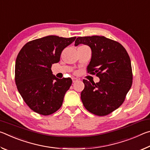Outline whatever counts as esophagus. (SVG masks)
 <instances>
[{
    "label": "esophagus",
    "instance_id": "obj_1",
    "mask_svg": "<svg viewBox=\"0 0 150 150\" xmlns=\"http://www.w3.org/2000/svg\"><path fill=\"white\" fill-rule=\"evenodd\" d=\"M72 81H73V83H75V82H77V81H78V79L75 78V77H73L72 78Z\"/></svg>",
    "mask_w": 150,
    "mask_h": 150
}]
</instances>
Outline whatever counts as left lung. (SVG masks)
I'll return each instance as SVG.
<instances>
[{"mask_svg":"<svg viewBox=\"0 0 150 150\" xmlns=\"http://www.w3.org/2000/svg\"><path fill=\"white\" fill-rule=\"evenodd\" d=\"M80 44L88 45L92 51L87 73L100 79L96 83L83 79L81 100L93 115H108L122 105L132 85L130 57L120 43L105 36L78 37L75 45Z\"/></svg>","mask_w":150,"mask_h":150,"instance_id":"1","label":"left lung"}]
</instances>
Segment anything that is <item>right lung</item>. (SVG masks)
<instances>
[{
	"mask_svg": "<svg viewBox=\"0 0 150 150\" xmlns=\"http://www.w3.org/2000/svg\"><path fill=\"white\" fill-rule=\"evenodd\" d=\"M75 38L48 35L26 43L18 54L15 83L24 102L35 112L50 115L62 106L72 80L55 77L51 68Z\"/></svg>",
	"mask_w": 150,
	"mask_h": 150,
	"instance_id": "1",
	"label": "right lung"
}]
</instances>
